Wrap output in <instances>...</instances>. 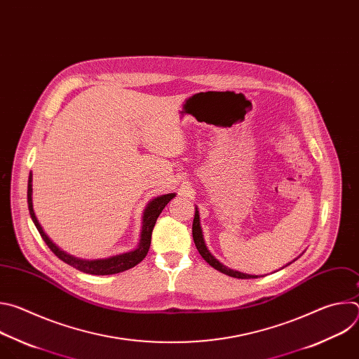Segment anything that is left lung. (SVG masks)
<instances>
[{
	"mask_svg": "<svg viewBox=\"0 0 359 359\" xmlns=\"http://www.w3.org/2000/svg\"><path fill=\"white\" fill-rule=\"evenodd\" d=\"M191 231H193V240H194V244H196V248L198 250L201 257L206 260L213 269H216L217 271L226 274V276H230V277H234V278H241V280H248V278H259V277H263V276H251V274H245V273H240V271H236V270H231L229 267H226L224 264H222L217 259H215V255L208 250L206 244H204V238H203V233H201V227H200V216H198V210L196 208V212H194V220H193V227H191ZM295 262V260H292ZM291 262V263H292ZM288 263V264H291ZM287 264V266H288ZM284 266V267H287Z\"/></svg>",
	"mask_w": 359,
	"mask_h": 359,
	"instance_id": "8db88e82",
	"label": "left lung"
}]
</instances>
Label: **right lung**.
<instances>
[{
	"mask_svg": "<svg viewBox=\"0 0 359 359\" xmlns=\"http://www.w3.org/2000/svg\"><path fill=\"white\" fill-rule=\"evenodd\" d=\"M175 193H169V194H162L158 196L155 198H151L150 203H147V206L143 212V226H142V233H140V241L139 245L128 252H122L118 255H112V257L108 259H97V260H85V259H78L74 257V255L62 251L57 244L53 243L45 231L42 230L35 213H34V208H32V175L29 173L28 177V209H29V215L31 219L36 227V230L39 231L42 240L46 243V245L50 248L57 257L60 260H62L64 263L72 266L74 269L86 273V274H93V276H109V274H116V273H122L126 271L132 267H135L136 264H139L149 251L150 247V240H151V231L153 227H155V223L159 217V215L162 213V210L165 209L166 204L175 197Z\"/></svg>",
	"mask_w": 359,
	"mask_h": 359,
	"instance_id": "right-lung-1",
	"label": "right lung"
}]
</instances>
